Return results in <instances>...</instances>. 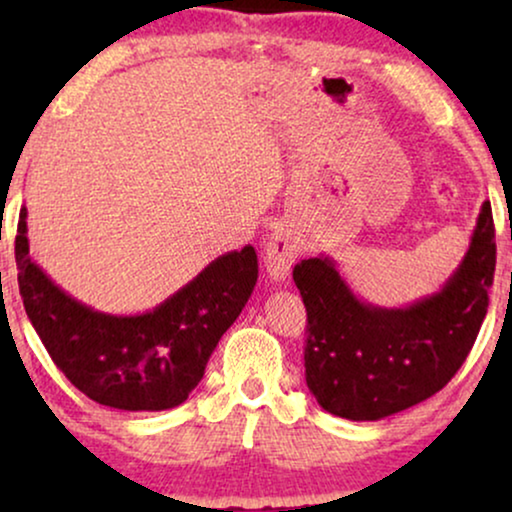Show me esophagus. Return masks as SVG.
Segmentation results:
<instances>
[{
	"mask_svg": "<svg viewBox=\"0 0 512 512\" xmlns=\"http://www.w3.org/2000/svg\"><path fill=\"white\" fill-rule=\"evenodd\" d=\"M300 254H303L300 237L291 228H275V233L265 244V268H268V277L272 282H286Z\"/></svg>",
	"mask_w": 512,
	"mask_h": 512,
	"instance_id": "34e87169",
	"label": "esophagus"
}]
</instances>
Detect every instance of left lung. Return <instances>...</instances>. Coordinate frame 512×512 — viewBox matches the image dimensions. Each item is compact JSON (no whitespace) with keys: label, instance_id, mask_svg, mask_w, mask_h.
<instances>
[{"label":"left lung","instance_id":"8db88e82","mask_svg":"<svg viewBox=\"0 0 512 512\" xmlns=\"http://www.w3.org/2000/svg\"><path fill=\"white\" fill-rule=\"evenodd\" d=\"M494 265L489 202H482L459 268L440 291L410 305L366 303L326 254L298 263L293 282L307 310L305 380L321 408L377 422L443 389L478 338Z\"/></svg>","mask_w":512,"mask_h":512}]
</instances>
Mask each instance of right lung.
<instances>
[{
  "label": "right lung",
  "mask_w": 512,
  "mask_h": 512,
  "mask_svg": "<svg viewBox=\"0 0 512 512\" xmlns=\"http://www.w3.org/2000/svg\"><path fill=\"white\" fill-rule=\"evenodd\" d=\"M16 263L25 312L55 366L95 403L128 412H160L186 401L258 279L256 249L247 244L214 258L153 310L100 312L62 291L32 261L25 207Z\"/></svg>",
  "instance_id": "1"
}]
</instances>
